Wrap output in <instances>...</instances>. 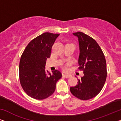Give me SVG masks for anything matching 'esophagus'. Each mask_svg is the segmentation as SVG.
Segmentation results:
<instances>
[{"label":"esophagus","instance_id":"1","mask_svg":"<svg viewBox=\"0 0 121 121\" xmlns=\"http://www.w3.org/2000/svg\"><path fill=\"white\" fill-rule=\"evenodd\" d=\"M62 75H63V76H64V77H65L66 78H69L70 77H71V75H69V74H63Z\"/></svg>","mask_w":121,"mask_h":121}]
</instances>
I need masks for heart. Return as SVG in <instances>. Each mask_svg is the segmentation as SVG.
I'll list each match as a JSON object with an SVG mask.
<instances>
[{"label": "heart", "instance_id": "obj_1", "mask_svg": "<svg viewBox=\"0 0 121 121\" xmlns=\"http://www.w3.org/2000/svg\"><path fill=\"white\" fill-rule=\"evenodd\" d=\"M63 68H64V69L65 70V71H67V70L68 69V67H67V66H65L63 67Z\"/></svg>", "mask_w": 121, "mask_h": 121}]
</instances>
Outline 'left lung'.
Listing matches in <instances>:
<instances>
[{
    "label": "left lung",
    "instance_id": "8db88e82",
    "mask_svg": "<svg viewBox=\"0 0 121 121\" xmlns=\"http://www.w3.org/2000/svg\"><path fill=\"white\" fill-rule=\"evenodd\" d=\"M73 35L78 39L79 68L84 71V76L78 79V84L70 87V91L77 98L88 100L96 96L105 84L107 75L105 58L94 39L80 31Z\"/></svg>",
    "mask_w": 121,
    "mask_h": 121
}]
</instances>
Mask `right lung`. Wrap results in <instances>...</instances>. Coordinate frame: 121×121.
<instances>
[{
  "instance_id": "1",
  "label": "right lung",
  "mask_w": 121,
  "mask_h": 121,
  "mask_svg": "<svg viewBox=\"0 0 121 121\" xmlns=\"http://www.w3.org/2000/svg\"><path fill=\"white\" fill-rule=\"evenodd\" d=\"M59 35L43 33L30 41L21 56L19 67L21 85L32 98L42 100L51 95L54 92L56 82L62 77L58 70L51 74L45 68L52 46Z\"/></svg>"
}]
</instances>
